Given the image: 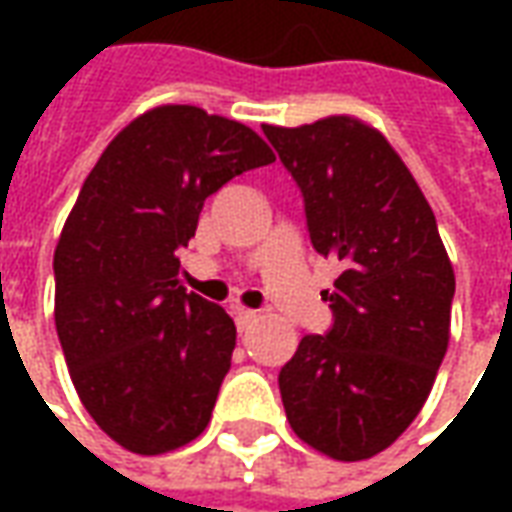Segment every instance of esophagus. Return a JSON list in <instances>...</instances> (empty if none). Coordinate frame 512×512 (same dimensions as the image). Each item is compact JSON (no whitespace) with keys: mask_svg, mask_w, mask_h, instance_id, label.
I'll list each match as a JSON object with an SVG mask.
<instances>
[{"mask_svg":"<svg viewBox=\"0 0 512 512\" xmlns=\"http://www.w3.org/2000/svg\"><path fill=\"white\" fill-rule=\"evenodd\" d=\"M230 312H233L235 323H238V329L244 332V329H249V323L257 321V312L255 310H246V307H238V304H233L230 307Z\"/></svg>","mask_w":512,"mask_h":512,"instance_id":"1","label":"esophagus"}]
</instances>
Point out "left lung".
Masks as SVG:
<instances>
[{"label": "left lung", "instance_id": "left-lung-1", "mask_svg": "<svg viewBox=\"0 0 512 512\" xmlns=\"http://www.w3.org/2000/svg\"><path fill=\"white\" fill-rule=\"evenodd\" d=\"M299 183L315 252L340 263L332 332L301 337L279 373L293 433L334 461H367L414 422L447 345L455 271L403 158L365 120L263 126Z\"/></svg>", "mask_w": 512, "mask_h": 512}]
</instances>
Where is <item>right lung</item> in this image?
<instances>
[{"mask_svg": "<svg viewBox=\"0 0 512 512\" xmlns=\"http://www.w3.org/2000/svg\"><path fill=\"white\" fill-rule=\"evenodd\" d=\"M274 158L238 120L164 104L84 180L54 249V323L79 400L123 450L164 455L208 428L235 323L180 288L178 249L213 191Z\"/></svg>", "mask_w": 512, "mask_h": 512, "instance_id": "right-lung-1", "label": "right lung"}]
</instances>
